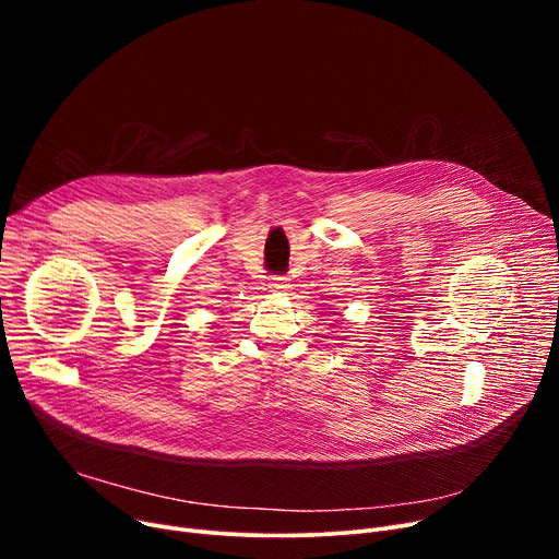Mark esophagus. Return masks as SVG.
Listing matches in <instances>:
<instances>
[{"mask_svg": "<svg viewBox=\"0 0 559 559\" xmlns=\"http://www.w3.org/2000/svg\"><path fill=\"white\" fill-rule=\"evenodd\" d=\"M289 287V278L287 276H272L270 278V289L272 292H285Z\"/></svg>", "mask_w": 559, "mask_h": 559, "instance_id": "34e87169", "label": "esophagus"}]
</instances>
